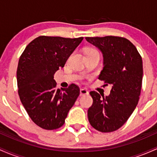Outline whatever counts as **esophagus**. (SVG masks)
<instances>
[{
  "instance_id": "1",
  "label": "esophagus",
  "mask_w": 157,
  "mask_h": 157,
  "mask_svg": "<svg viewBox=\"0 0 157 157\" xmlns=\"http://www.w3.org/2000/svg\"><path fill=\"white\" fill-rule=\"evenodd\" d=\"M80 95L81 96H83V95H88L89 94V91L86 89H80Z\"/></svg>"
}]
</instances>
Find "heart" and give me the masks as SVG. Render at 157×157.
Here are the masks:
<instances>
[{
  "instance_id": "1",
  "label": "heart",
  "mask_w": 157,
  "mask_h": 157,
  "mask_svg": "<svg viewBox=\"0 0 157 157\" xmlns=\"http://www.w3.org/2000/svg\"><path fill=\"white\" fill-rule=\"evenodd\" d=\"M97 52V51H95V50H89L87 52Z\"/></svg>"
}]
</instances>
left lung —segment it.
<instances>
[{
  "label": "left lung",
  "instance_id": "8db88e82",
  "mask_svg": "<svg viewBox=\"0 0 157 157\" xmlns=\"http://www.w3.org/2000/svg\"><path fill=\"white\" fill-rule=\"evenodd\" d=\"M86 40L102 54L103 68L98 78L112 86L109 96L90 92L93 104L88 110V117L96 130L111 132L125 123L137 105L143 75L142 57L134 45L124 37Z\"/></svg>",
  "mask_w": 157,
  "mask_h": 157
}]
</instances>
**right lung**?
Wrapping results in <instances>:
<instances>
[{
	"label": "right lung",
	"instance_id": "1",
	"mask_svg": "<svg viewBox=\"0 0 157 157\" xmlns=\"http://www.w3.org/2000/svg\"><path fill=\"white\" fill-rule=\"evenodd\" d=\"M82 39L40 36L20 57L17 70L20 99L32 121L42 128L54 130L63 125L80 94L75 84L56 89L54 75L64 67Z\"/></svg>",
	"mask_w": 157,
	"mask_h": 157
}]
</instances>
